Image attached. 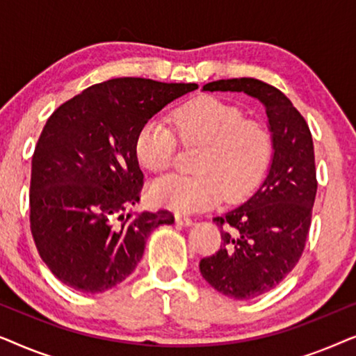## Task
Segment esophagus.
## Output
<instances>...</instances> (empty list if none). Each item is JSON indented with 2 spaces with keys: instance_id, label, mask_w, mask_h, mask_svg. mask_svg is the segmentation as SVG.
<instances>
[{
  "instance_id": "34e87169",
  "label": "esophagus",
  "mask_w": 356,
  "mask_h": 356,
  "mask_svg": "<svg viewBox=\"0 0 356 356\" xmlns=\"http://www.w3.org/2000/svg\"><path fill=\"white\" fill-rule=\"evenodd\" d=\"M175 220H177L178 225H183V227H191L193 225V220L186 216H181V213H177L175 216Z\"/></svg>"
}]
</instances>
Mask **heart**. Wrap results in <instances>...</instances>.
Returning a JSON list of instances; mask_svg holds the SVG:
<instances>
[{"mask_svg":"<svg viewBox=\"0 0 356 356\" xmlns=\"http://www.w3.org/2000/svg\"><path fill=\"white\" fill-rule=\"evenodd\" d=\"M179 143L201 147L194 172L168 175L152 183L154 204L177 212H199L220 201H240L264 177L272 154L270 136L238 106L217 97H199L173 113ZM177 136L162 120L152 118L136 136L134 150L145 170L162 173L175 162Z\"/></svg>","mask_w":356,"mask_h":356,"instance_id":"b5f03b06","label":"heart"}]
</instances>
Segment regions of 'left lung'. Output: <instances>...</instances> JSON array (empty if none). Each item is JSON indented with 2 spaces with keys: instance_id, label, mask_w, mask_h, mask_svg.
Returning a JSON list of instances; mask_svg holds the SVG:
<instances>
[{
  "instance_id": "1",
  "label": "left lung",
  "mask_w": 356,
  "mask_h": 356,
  "mask_svg": "<svg viewBox=\"0 0 356 356\" xmlns=\"http://www.w3.org/2000/svg\"><path fill=\"white\" fill-rule=\"evenodd\" d=\"M209 92H245L266 108L272 162L259 189L243 206L216 217L222 245L199 269L222 295L251 300L274 289L303 254L318 191L314 145L303 116L274 86L252 79H220Z\"/></svg>"
}]
</instances>
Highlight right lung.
Listing matches in <instances>:
<instances>
[{
  "mask_svg": "<svg viewBox=\"0 0 356 356\" xmlns=\"http://www.w3.org/2000/svg\"><path fill=\"white\" fill-rule=\"evenodd\" d=\"M197 84L118 77L90 86L53 111L32 157L31 230L56 279L84 293L121 284L168 211L129 212L144 175L136 136L165 105Z\"/></svg>",
  "mask_w": 356,
  "mask_h": 356,
  "instance_id": "1",
  "label": "right lung"
}]
</instances>
